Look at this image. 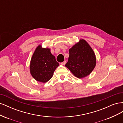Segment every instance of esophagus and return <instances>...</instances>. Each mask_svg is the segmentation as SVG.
Segmentation results:
<instances>
[{"label":"esophagus","mask_w":123,"mask_h":123,"mask_svg":"<svg viewBox=\"0 0 123 123\" xmlns=\"http://www.w3.org/2000/svg\"><path fill=\"white\" fill-rule=\"evenodd\" d=\"M66 61H64V62H62L61 63V65L64 66V65H65L66 64Z\"/></svg>","instance_id":"1"}]
</instances>
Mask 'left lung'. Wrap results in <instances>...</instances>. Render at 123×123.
<instances>
[{
    "label": "left lung",
    "mask_w": 123,
    "mask_h": 123,
    "mask_svg": "<svg viewBox=\"0 0 123 123\" xmlns=\"http://www.w3.org/2000/svg\"><path fill=\"white\" fill-rule=\"evenodd\" d=\"M95 53L89 43L83 39L69 49L68 61L65 65L75 77L82 79L89 75L96 66Z\"/></svg>",
    "instance_id": "8db88e82"
}]
</instances>
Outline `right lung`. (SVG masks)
<instances>
[{"instance_id":"obj_1","label":"right lung","mask_w":123,"mask_h":123,"mask_svg":"<svg viewBox=\"0 0 123 123\" xmlns=\"http://www.w3.org/2000/svg\"><path fill=\"white\" fill-rule=\"evenodd\" d=\"M59 66L49 48L39 45L33 54L30 64V71L32 77L39 82L46 83L53 75L54 72Z\"/></svg>"}]
</instances>
